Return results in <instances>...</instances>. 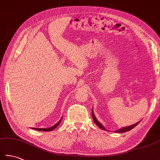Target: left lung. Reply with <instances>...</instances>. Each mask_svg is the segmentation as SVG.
Wrapping results in <instances>:
<instances>
[{"mask_svg":"<svg viewBox=\"0 0 160 160\" xmlns=\"http://www.w3.org/2000/svg\"><path fill=\"white\" fill-rule=\"evenodd\" d=\"M92 117H93L94 122H95V123H96V124L98 126V127H100L101 129H102V130H106V128H105L103 127V126L102 125L101 123H100V122L98 121L96 118L95 117V115H94V113H93V110H92ZM140 121L137 122V123H135V124H132V125L128 126V127H124V128H120V129H119V130H118V131H115V132H127V131H128L131 130V129L135 127H136V126H137L139 123H140Z\"/></svg>","mask_w":160,"mask_h":160,"instance_id":"obj_1","label":"left lung"}]
</instances>
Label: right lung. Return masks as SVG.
Instances as JSON below:
<instances>
[{
    "instance_id": "1",
    "label": "right lung",
    "mask_w": 160,
    "mask_h": 160,
    "mask_svg": "<svg viewBox=\"0 0 160 160\" xmlns=\"http://www.w3.org/2000/svg\"><path fill=\"white\" fill-rule=\"evenodd\" d=\"M62 118L60 119V121L58 122L57 124H56L55 125H53V127H49V128H32L33 129H35V130H37V131H52V130H53L54 128H56L58 126L59 124H60V122L62 121Z\"/></svg>"
}]
</instances>
